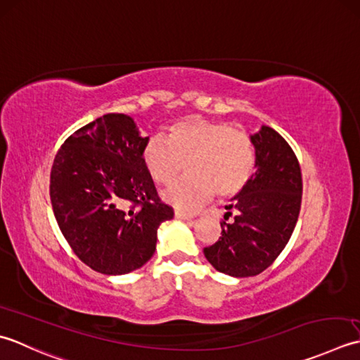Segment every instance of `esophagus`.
<instances>
[{
	"instance_id": "obj_1",
	"label": "esophagus",
	"mask_w": 360,
	"mask_h": 360,
	"mask_svg": "<svg viewBox=\"0 0 360 360\" xmlns=\"http://www.w3.org/2000/svg\"><path fill=\"white\" fill-rule=\"evenodd\" d=\"M174 216L177 219H181V221H191V219H194V214H189V212H185V211H180L177 210L174 212Z\"/></svg>"
}]
</instances>
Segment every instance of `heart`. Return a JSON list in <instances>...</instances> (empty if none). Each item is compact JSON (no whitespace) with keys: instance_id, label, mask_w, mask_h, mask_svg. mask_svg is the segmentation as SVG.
I'll return each mask as SVG.
<instances>
[{"instance_id":"b5f03b06","label":"heart","mask_w":360,"mask_h":360,"mask_svg":"<svg viewBox=\"0 0 360 360\" xmlns=\"http://www.w3.org/2000/svg\"><path fill=\"white\" fill-rule=\"evenodd\" d=\"M141 160L153 181L167 185L185 169L193 174L163 191V199L183 210H194L216 193H240L256 167L252 138L231 124L188 118L175 122L166 138L152 135L143 146Z\"/></svg>"}]
</instances>
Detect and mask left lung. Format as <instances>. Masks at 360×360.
<instances>
[{
  "label": "left lung",
  "mask_w": 360,
  "mask_h": 360,
  "mask_svg": "<svg viewBox=\"0 0 360 360\" xmlns=\"http://www.w3.org/2000/svg\"><path fill=\"white\" fill-rule=\"evenodd\" d=\"M256 171L248 185L226 205L222 236L205 247L217 272L244 278L259 275L280 255L295 229L302 207V171L288 141L269 126L250 135Z\"/></svg>",
  "instance_id": "obj_1"
}]
</instances>
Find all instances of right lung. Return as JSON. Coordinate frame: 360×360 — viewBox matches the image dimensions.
I'll return each mask as SVG.
<instances>
[{
    "label": "right lung",
    "instance_id": "add662e5",
    "mask_svg": "<svg viewBox=\"0 0 360 360\" xmlns=\"http://www.w3.org/2000/svg\"><path fill=\"white\" fill-rule=\"evenodd\" d=\"M131 116L107 113L62 144L51 169V203L70 247L88 267L126 275L157 248L158 226L174 217L160 202Z\"/></svg>",
    "mask_w": 360,
    "mask_h": 360
}]
</instances>
